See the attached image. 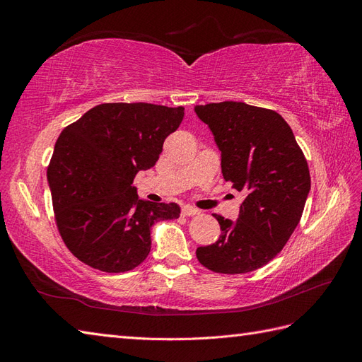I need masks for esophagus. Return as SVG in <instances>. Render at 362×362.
<instances>
[{"instance_id": "esophagus-1", "label": "esophagus", "mask_w": 362, "mask_h": 362, "mask_svg": "<svg viewBox=\"0 0 362 362\" xmlns=\"http://www.w3.org/2000/svg\"><path fill=\"white\" fill-rule=\"evenodd\" d=\"M181 213H182V216H196L201 213V210H198V208H193L190 205H185V206H182Z\"/></svg>"}]
</instances>
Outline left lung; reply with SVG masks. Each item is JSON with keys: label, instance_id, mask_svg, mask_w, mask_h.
I'll list each match as a JSON object with an SVG mask.
<instances>
[{"label": "left lung", "instance_id": "left-lung-1", "mask_svg": "<svg viewBox=\"0 0 362 362\" xmlns=\"http://www.w3.org/2000/svg\"><path fill=\"white\" fill-rule=\"evenodd\" d=\"M221 149L223 178L245 192L237 221L214 214L221 237L196 249L206 269L226 275L266 266L298 226L311 190L308 163L281 115L245 103L196 105Z\"/></svg>", "mask_w": 362, "mask_h": 362}]
</instances>
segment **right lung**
<instances>
[{"label":"right lung","mask_w":362,"mask_h":362,"mask_svg":"<svg viewBox=\"0 0 362 362\" xmlns=\"http://www.w3.org/2000/svg\"><path fill=\"white\" fill-rule=\"evenodd\" d=\"M182 117V107L100 104L62 131L47 177L59 233L87 266L137 267L151 250V226L180 217L178 204L140 199L131 184L157 163Z\"/></svg>","instance_id":"1"}]
</instances>
